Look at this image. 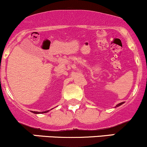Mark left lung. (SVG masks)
Returning <instances> with one entry per match:
<instances>
[{"label": "left lung", "mask_w": 147, "mask_h": 147, "mask_svg": "<svg viewBox=\"0 0 147 147\" xmlns=\"http://www.w3.org/2000/svg\"><path fill=\"white\" fill-rule=\"evenodd\" d=\"M123 103H123V102H122V103H118V105H116V106H115V107H118V106H120V105H122V104H123Z\"/></svg>", "instance_id": "8db88e82"}]
</instances>
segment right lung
Listing matches in <instances>:
<instances>
[{"mask_svg":"<svg viewBox=\"0 0 147 147\" xmlns=\"http://www.w3.org/2000/svg\"><path fill=\"white\" fill-rule=\"evenodd\" d=\"M47 112H49V111H43V112H37V111H33L34 113H36V114H38V113H47Z\"/></svg>","mask_w":147,"mask_h":147,"instance_id":"add662e5","label":"right lung"}]
</instances>
